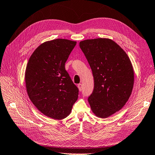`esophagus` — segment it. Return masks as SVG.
Listing matches in <instances>:
<instances>
[{
	"instance_id": "esophagus-1",
	"label": "esophagus",
	"mask_w": 155,
	"mask_h": 155,
	"mask_svg": "<svg viewBox=\"0 0 155 155\" xmlns=\"http://www.w3.org/2000/svg\"><path fill=\"white\" fill-rule=\"evenodd\" d=\"M78 89H79V91H82V84H78Z\"/></svg>"
}]
</instances>
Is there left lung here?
Wrapping results in <instances>:
<instances>
[{"label": "left lung", "mask_w": 155, "mask_h": 155, "mask_svg": "<svg viewBox=\"0 0 155 155\" xmlns=\"http://www.w3.org/2000/svg\"><path fill=\"white\" fill-rule=\"evenodd\" d=\"M79 45L90 64L94 88L88 97L92 112L106 118L120 110L131 95L134 71L126 52L112 39H86Z\"/></svg>", "instance_id": "left-lung-1"}]
</instances>
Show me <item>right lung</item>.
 Here are the masks:
<instances>
[{"mask_svg": "<svg viewBox=\"0 0 155 155\" xmlns=\"http://www.w3.org/2000/svg\"><path fill=\"white\" fill-rule=\"evenodd\" d=\"M77 42L56 39L41 44L28 61L25 83L30 101L39 111L54 119L65 118L78 97L65 63Z\"/></svg>", "mask_w": 155, "mask_h": 155, "instance_id": "1", "label": "right lung"}]
</instances>
